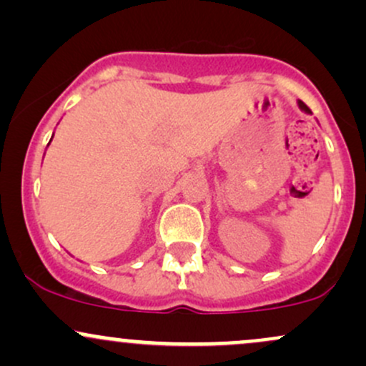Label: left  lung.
<instances>
[{"mask_svg":"<svg viewBox=\"0 0 366 366\" xmlns=\"http://www.w3.org/2000/svg\"><path fill=\"white\" fill-rule=\"evenodd\" d=\"M297 107H300V108H301V110H303L305 113H312V110H310V108H308V107H306V104H305L303 102H297Z\"/></svg>","mask_w":366,"mask_h":366,"instance_id":"obj_1","label":"left lung"}]
</instances>
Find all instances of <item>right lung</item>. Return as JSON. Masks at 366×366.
Masks as SVG:
<instances>
[{
  "label": "right lung",
  "instance_id": "obj_1",
  "mask_svg": "<svg viewBox=\"0 0 366 366\" xmlns=\"http://www.w3.org/2000/svg\"><path fill=\"white\" fill-rule=\"evenodd\" d=\"M51 139H53V137H51Z\"/></svg>",
  "mask_w": 366,
  "mask_h": 366
}]
</instances>
